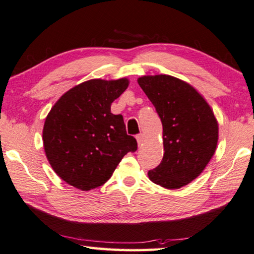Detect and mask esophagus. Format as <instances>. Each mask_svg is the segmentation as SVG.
<instances>
[{"label":"esophagus","mask_w":254,"mask_h":254,"mask_svg":"<svg viewBox=\"0 0 254 254\" xmlns=\"http://www.w3.org/2000/svg\"><path fill=\"white\" fill-rule=\"evenodd\" d=\"M136 139H137V142H138V144H139V146H140V144L143 142L144 136H143L142 133H139V134H137V136H136Z\"/></svg>","instance_id":"esophagus-1"}]
</instances>
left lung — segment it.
I'll return each instance as SVG.
<instances>
[{
    "label": "left lung",
    "mask_w": 254,
    "mask_h": 254,
    "mask_svg": "<svg viewBox=\"0 0 254 254\" xmlns=\"http://www.w3.org/2000/svg\"><path fill=\"white\" fill-rule=\"evenodd\" d=\"M138 83L163 127L162 161L148 177L165 189L182 188L197 178L214 156L218 141L214 113L193 86L174 76L147 75Z\"/></svg>",
    "instance_id": "left-lung-1"
}]
</instances>
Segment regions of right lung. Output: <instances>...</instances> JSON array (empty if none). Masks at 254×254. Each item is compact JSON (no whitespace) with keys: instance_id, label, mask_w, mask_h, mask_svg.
<instances>
[{"instance_id":"1","label":"right lung","mask_w":254,"mask_h":254,"mask_svg":"<svg viewBox=\"0 0 254 254\" xmlns=\"http://www.w3.org/2000/svg\"><path fill=\"white\" fill-rule=\"evenodd\" d=\"M128 87L127 79H94L62 95L46 118V156L69 185L90 190L112 177L123 157L137 150L124 118L111 113L112 103Z\"/></svg>"}]
</instances>
